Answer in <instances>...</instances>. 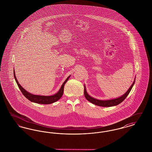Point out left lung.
<instances>
[{
	"mask_svg": "<svg viewBox=\"0 0 152 152\" xmlns=\"http://www.w3.org/2000/svg\"><path fill=\"white\" fill-rule=\"evenodd\" d=\"M134 83H135V80L133 81L132 86H130L129 89L128 90V91L125 94L123 95L122 96L115 99H112V100H99L94 99V98L91 97L89 94H87V91L86 89V86H84V96L87 100L92 102L94 105H98L100 107H109L115 106V105H117L118 104H120L121 102H122L125 99V98L127 97V96L130 93V91L133 86Z\"/></svg>",
	"mask_w": 152,
	"mask_h": 152,
	"instance_id": "8db88e82",
	"label": "left lung"
}]
</instances>
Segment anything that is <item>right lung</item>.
<instances>
[{"label":"right lung","instance_id":"right-lung-1","mask_svg":"<svg viewBox=\"0 0 152 152\" xmlns=\"http://www.w3.org/2000/svg\"><path fill=\"white\" fill-rule=\"evenodd\" d=\"M14 75L15 80L18 86V87L19 88L20 90L22 92V94H23L28 100L29 101L37 103V104H52L53 102H55L56 101H58L62 96L64 93V87L65 85L66 82L69 79V76L65 80V81L61 86L60 88V90L58 91L57 94H56L52 96H39V95H35V94H29L27 91H26L23 87L19 84V82L18 80L16 79L15 76V71H14Z\"/></svg>","mask_w":152,"mask_h":152}]
</instances>
